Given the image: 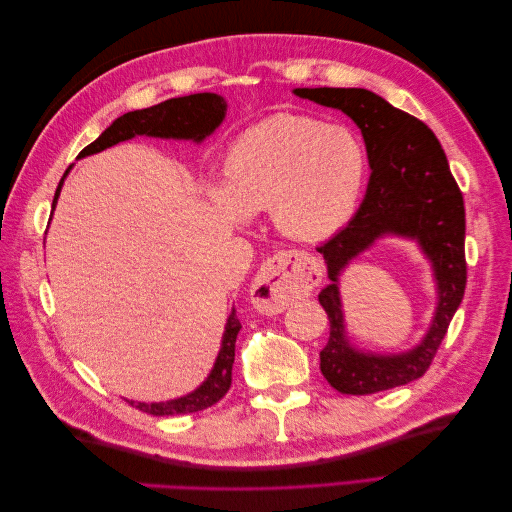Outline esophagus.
I'll list each match as a JSON object with an SVG mask.
<instances>
[{
	"instance_id": "esophagus-1",
	"label": "esophagus",
	"mask_w": 512,
	"mask_h": 512,
	"mask_svg": "<svg viewBox=\"0 0 512 512\" xmlns=\"http://www.w3.org/2000/svg\"><path fill=\"white\" fill-rule=\"evenodd\" d=\"M322 277L318 262L305 252H280L260 267L252 284L258 312L277 314L312 290Z\"/></svg>"
}]
</instances>
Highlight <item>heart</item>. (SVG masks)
Instances as JSON below:
<instances>
[{
  "instance_id": "heart-1",
  "label": "heart",
  "mask_w": 512,
  "mask_h": 512,
  "mask_svg": "<svg viewBox=\"0 0 512 512\" xmlns=\"http://www.w3.org/2000/svg\"><path fill=\"white\" fill-rule=\"evenodd\" d=\"M365 175L359 136L312 117L275 115L232 143L224 188L213 196L230 220L271 209L286 235L318 241L352 218Z\"/></svg>"
}]
</instances>
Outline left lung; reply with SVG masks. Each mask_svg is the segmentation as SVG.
I'll return each mask as SVG.
<instances>
[{"mask_svg":"<svg viewBox=\"0 0 512 512\" xmlns=\"http://www.w3.org/2000/svg\"><path fill=\"white\" fill-rule=\"evenodd\" d=\"M294 94L337 108L359 126L371 175L359 211L316 250L331 284L318 301L329 316L320 371L344 395H371L421 378L436 356L466 292V209L444 149L423 121L359 87H299ZM386 234L412 238L432 262L439 305L424 342L408 353L376 355L354 349L345 335L338 275Z\"/></svg>","mask_w":512,"mask_h":512,"instance_id":"obj_1","label":"left lung"}]
</instances>
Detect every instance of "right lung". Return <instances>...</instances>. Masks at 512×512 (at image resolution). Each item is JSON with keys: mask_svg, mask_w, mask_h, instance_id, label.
<instances>
[{"mask_svg": "<svg viewBox=\"0 0 512 512\" xmlns=\"http://www.w3.org/2000/svg\"><path fill=\"white\" fill-rule=\"evenodd\" d=\"M226 106L228 104L222 96L205 91V94L170 98L156 106L126 113L117 117L94 143L87 145L81 151V158L104 151L117 143L130 141L134 136L175 138V141L203 143L205 138L211 136L215 128L224 121ZM61 185H64V179H61L57 185L53 209L57 205ZM239 329H241V322L237 318L235 307H232L224 327L222 348L218 352V359H215V365L211 369V374L207 376V380L200 384L196 391L183 395L179 399L160 401V404H141V401L136 404V401H130V406L153 416H173V414L200 412L205 408H211L213 404H218V401L228 393L230 382H232V363H235V342H237Z\"/></svg>", "mask_w": 512, "mask_h": 512, "instance_id": "right-lung-1", "label": "right lung"}]
</instances>
